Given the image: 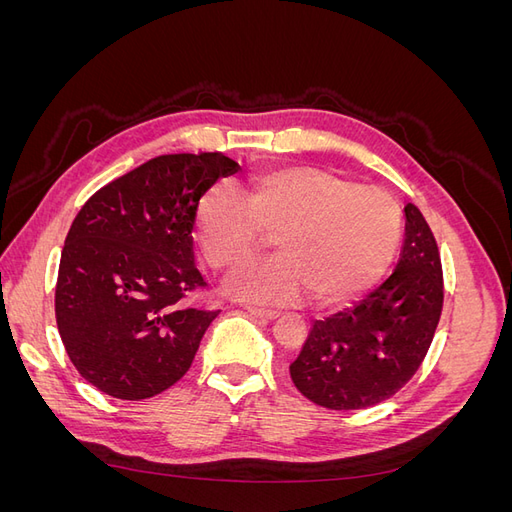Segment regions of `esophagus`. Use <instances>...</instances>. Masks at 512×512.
<instances>
[{"label":"esophagus","instance_id":"esophagus-1","mask_svg":"<svg viewBox=\"0 0 512 512\" xmlns=\"http://www.w3.org/2000/svg\"><path fill=\"white\" fill-rule=\"evenodd\" d=\"M245 309H247V312H250L252 316L262 318V320H273V318L280 316V312H275V309H265V307H256V305H247Z\"/></svg>","mask_w":512,"mask_h":512}]
</instances>
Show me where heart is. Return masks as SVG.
<instances>
[{
    "label": "heart",
    "instance_id": "obj_1",
    "mask_svg": "<svg viewBox=\"0 0 512 512\" xmlns=\"http://www.w3.org/2000/svg\"><path fill=\"white\" fill-rule=\"evenodd\" d=\"M194 230L209 267L241 271L273 235L280 254L243 275L239 292L260 303H288L307 288L331 305L359 297L389 271L404 218L397 200L320 168L258 177L243 203L211 188L198 198Z\"/></svg>",
    "mask_w": 512,
    "mask_h": 512
}]
</instances>
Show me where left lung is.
I'll list each match as a JSON object with an SVG mask.
<instances>
[{
    "label": "left lung",
    "instance_id": "left-lung-1",
    "mask_svg": "<svg viewBox=\"0 0 512 512\" xmlns=\"http://www.w3.org/2000/svg\"><path fill=\"white\" fill-rule=\"evenodd\" d=\"M404 213V247L389 280L316 320L290 365L294 386L322 408L363 410L393 397L431 346L444 303L440 252L423 213L412 203Z\"/></svg>",
    "mask_w": 512,
    "mask_h": 512
}]
</instances>
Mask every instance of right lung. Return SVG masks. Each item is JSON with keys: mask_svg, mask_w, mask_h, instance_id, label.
Returning a JSON list of instances; mask_svg holds the SVG:
<instances>
[{"mask_svg": "<svg viewBox=\"0 0 512 512\" xmlns=\"http://www.w3.org/2000/svg\"><path fill=\"white\" fill-rule=\"evenodd\" d=\"M237 168L218 151L158 156L76 213L61 250L55 318L72 365L98 391L141 401L190 369L220 314L185 305L207 288L194 265V211Z\"/></svg>", "mask_w": 512, "mask_h": 512, "instance_id": "obj_1", "label": "right lung"}]
</instances>
